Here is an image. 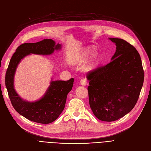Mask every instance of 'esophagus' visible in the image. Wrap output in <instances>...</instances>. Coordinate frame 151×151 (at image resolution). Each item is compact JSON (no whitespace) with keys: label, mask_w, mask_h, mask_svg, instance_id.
Listing matches in <instances>:
<instances>
[{"label":"esophagus","mask_w":151,"mask_h":151,"mask_svg":"<svg viewBox=\"0 0 151 151\" xmlns=\"http://www.w3.org/2000/svg\"><path fill=\"white\" fill-rule=\"evenodd\" d=\"M80 83L82 86H86L87 84V81L86 79H81V81H80Z\"/></svg>","instance_id":"1"}]
</instances>
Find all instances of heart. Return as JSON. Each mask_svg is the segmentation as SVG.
I'll return each mask as SVG.
<instances>
[{"mask_svg":"<svg viewBox=\"0 0 151 151\" xmlns=\"http://www.w3.org/2000/svg\"><path fill=\"white\" fill-rule=\"evenodd\" d=\"M95 50L91 47H88L85 48L81 54V61L84 62L89 59L91 58L92 57L93 55L94 54ZM99 61V55L96 54H95L94 56L92 58V60L89 63V65L87 67V70H93L94 68H96L97 65L98 64Z\"/></svg>","mask_w":151,"mask_h":151,"instance_id":"1","label":"heart"}]
</instances>
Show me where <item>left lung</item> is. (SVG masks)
Wrapping results in <instances>:
<instances>
[{"mask_svg":"<svg viewBox=\"0 0 151 151\" xmlns=\"http://www.w3.org/2000/svg\"><path fill=\"white\" fill-rule=\"evenodd\" d=\"M116 50L109 63L87 75L90 107L102 121L112 122L131 111L144 82V70L135 47L121 38H109Z\"/></svg>","mask_w":151,"mask_h":151,"instance_id":"left-lung-1","label":"left lung"}]
</instances>
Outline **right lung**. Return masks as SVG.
<instances>
[{
	"mask_svg": "<svg viewBox=\"0 0 151 151\" xmlns=\"http://www.w3.org/2000/svg\"><path fill=\"white\" fill-rule=\"evenodd\" d=\"M61 49V45L51 39L34 43H23L18 47L10 59L5 75V86L12 104L17 111L27 119L47 124L56 120L65 108L67 94L71 91L74 79L68 81H51L44 96L30 102L22 99L14 88V76L21 59L30 54L50 55Z\"/></svg>",
	"mask_w": 151,
	"mask_h": 151,
	"instance_id": "right-lung-1",
	"label": "right lung"
}]
</instances>
